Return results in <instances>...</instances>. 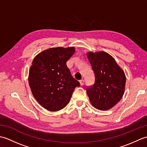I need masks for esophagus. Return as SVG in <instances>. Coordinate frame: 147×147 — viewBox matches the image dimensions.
I'll return each instance as SVG.
<instances>
[{
  "instance_id": "obj_1",
  "label": "esophagus",
  "mask_w": 147,
  "mask_h": 147,
  "mask_svg": "<svg viewBox=\"0 0 147 147\" xmlns=\"http://www.w3.org/2000/svg\"><path fill=\"white\" fill-rule=\"evenodd\" d=\"M80 83L81 86H83L84 85V83H85V81H84V80H80Z\"/></svg>"
}]
</instances>
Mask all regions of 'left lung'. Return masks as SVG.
<instances>
[{"mask_svg": "<svg viewBox=\"0 0 147 147\" xmlns=\"http://www.w3.org/2000/svg\"><path fill=\"white\" fill-rule=\"evenodd\" d=\"M87 57L95 74V83L86 86L90 101L101 111L113 107L124 93L126 76L114 59L105 52H88Z\"/></svg>", "mask_w": 147, "mask_h": 147, "instance_id": "left-lung-1", "label": "left lung"}]
</instances>
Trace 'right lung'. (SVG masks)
<instances>
[{"mask_svg": "<svg viewBox=\"0 0 147 147\" xmlns=\"http://www.w3.org/2000/svg\"><path fill=\"white\" fill-rule=\"evenodd\" d=\"M74 52L73 47L51 48L33 59L29 71L30 87L36 101L50 111L64 108L74 88L80 85L66 65Z\"/></svg>", "mask_w": 147, "mask_h": 147, "instance_id": "right-lung-1", "label": "right lung"}]
</instances>
